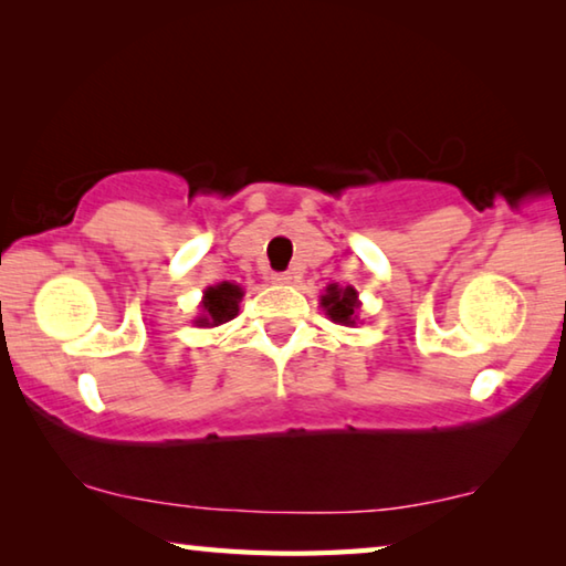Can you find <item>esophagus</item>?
<instances>
[{"mask_svg": "<svg viewBox=\"0 0 566 566\" xmlns=\"http://www.w3.org/2000/svg\"><path fill=\"white\" fill-rule=\"evenodd\" d=\"M292 280H294L292 272H274V274H272V282H274V284H290Z\"/></svg>", "mask_w": 566, "mask_h": 566, "instance_id": "1", "label": "esophagus"}]
</instances>
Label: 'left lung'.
Wrapping results in <instances>:
<instances>
[{"instance_id":"obj_1","label":"left lung","mask_w":566,"mask_h":566,"mask_svg":"<svg viewBox=\"0 0 566 566\" xmlns=\"http://www.w3.org/2000/svg\"><path fill=\"white\" fill-rule=\"evenodd\" d=\"M322 306L327 310L329 317L339 324H354V310H357V292L352 286H344L339 290L337 284L327 286V294L322 296Z\"/></svg>"}]
</instances>
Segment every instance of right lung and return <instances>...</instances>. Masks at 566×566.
<instances>
[{"instance_id": "1", "label": "right lung", "mask_w": 566, "mask_h": 566, "mask_svg": "<svg viewBox=\"0 0 566 566\" xmlns=\"http://www.w3.org/2000/svg\"><path fill=\"white\" fill-rule=\"evenodd\" d=\"M239 300H242V290H239L237 284H229L222 282L217 286H209L205 292V317L197 319V324H202V327H217V324H224L229 322L237 314V306Z\"/></svg>"}]
</instances>
